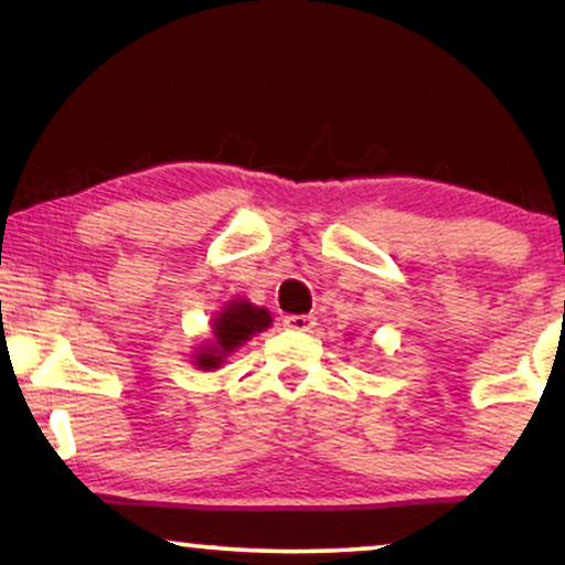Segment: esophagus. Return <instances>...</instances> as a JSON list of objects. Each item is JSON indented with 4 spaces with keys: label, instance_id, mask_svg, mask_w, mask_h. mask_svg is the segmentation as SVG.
I'll return each instance as SVG.
<instances>
[{
    "label": "esophagus",
    "instance_id": "obj_1",
    "mask_svg": "<svg viewBox=\"0 0 565 565\" xmlns=\"http://www.w3.org/2000/svg\"><path fill=\"white\" fill-rule=\"evenodd\" d=\"M318 322H315L312 315H287L284 318V328L289 330H297V333H307V330H312Z\"/></svg>",
    "mask_w": 565,
    "mask_h": 565
}]
</instances>
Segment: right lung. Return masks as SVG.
Here are the masks:
<instances>
[{"label": "right lung", "instance_id": "obj_1", "mask_svg": "<svg viewBox=\"0 0 565 565\" xmlns=\"http://www.w3.org/2000/svg\"><path fill=\"white\" fill-rule=\"evenodd\" d=\"M270 326V315L263 307H255L247 299H235L212 320V343L201 345L195 353V366L204 372L220 370L224 359L232 351H237L245 341H250L255 333L266 330Z\"/></svg>", "mask_w": 565, "mask_h": 565}]
</instances>
